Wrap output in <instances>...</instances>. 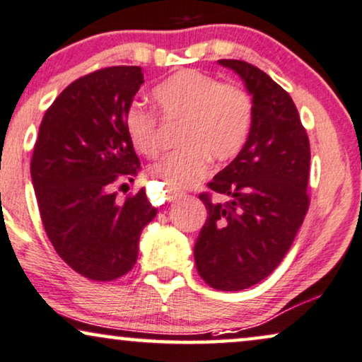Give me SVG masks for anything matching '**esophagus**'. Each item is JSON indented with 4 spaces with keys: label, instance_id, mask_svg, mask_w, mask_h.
<instances>
[{
    "label": "esophagus",
    "instance_id": "esophagus-1",
    "mask_svg": "<svg viewBox=\"0 0 362 362\" xmlns=\"http://www.w3.org/2000/svg\"><path fill=\"white\" fill-rule=\"evenodd\" d=\"M182 197H184V194H180V192H177V190H173V189H167L165 190V199L168 202H177V200H180Z\"/></svg>",
    "mask_w": 362,
    "mask_h": 362
}]
</instances>
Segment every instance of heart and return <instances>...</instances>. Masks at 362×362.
<instances>
[{"instance_id": "b5f03b06", "label": "heart", "mask_w": 362, "mask_h": 362, "mask_svg": "<svg viewBox=\"0 0 362 362\" xmlns=\"http://www.w3.org/2000/svg\"><path fill=\"white\" fill-rule=\"evenodd\" d=\"M152 98L163 115L184 120L182 148L156 162L151 173L167 189H189L209 172V157L228 162L242 152L253 122V103L243 89L205 72L184 69L156 86ZM124 127L137 152H157V119L141 104L125 109Z\"/></svg>"}]
</instances>
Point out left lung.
I'll return each mask as SVG.
<instances>
[{
    "label": "left lung",
    "instance_id": "left-lung-1",
    "mask_svg": "<svg viewBox=\"0 0 362 362\" xmlns=\"http://www.w3.org/2000/svg\"><path fill=\"white\" fill-rule=\"evenodd\" d=\"M243 81L253 122L242 152L209 187L225 204L200 195L206 210L197 238V272L221 291H240L274 272L290 250L310 205V141L290 94L245 61L220 59Z\"/></svg>",
    "mask_w": 362,
    "mask_h": 362
}]
</instances>
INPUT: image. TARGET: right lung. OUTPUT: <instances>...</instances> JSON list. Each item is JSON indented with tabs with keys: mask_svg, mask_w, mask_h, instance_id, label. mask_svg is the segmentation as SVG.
<instances>
[{
	"mask_svg": "<svg viewBox=\"0 0 362 362\" xmlns=\"http://www.w3.org/2000/svg\"><path fill=\"white\" fill-rule=\"evenodd\" d=\"M144 83L139 66L95 71L67 86L46 110L31 160L42 225L57 255L94 281H112L137 262L157 210L141 189L124 202L114 184L141 170L124 127Z\"/></svg>",
	"mask_w": 362,
	"mask_h": 362,
	"instance_id": "obj_1",
	"label": "right lung"
}]
</instances>
